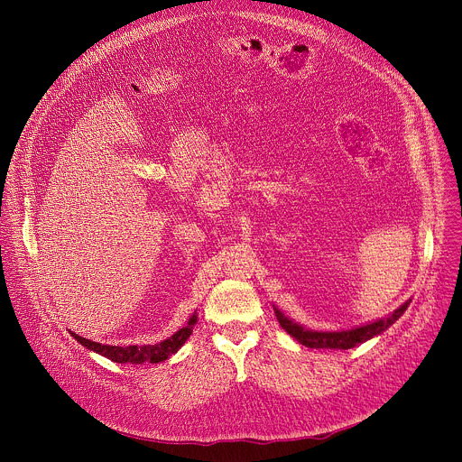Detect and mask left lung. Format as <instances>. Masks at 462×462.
Masks as SVG:
<instances>
[{
    "instance_id": "8db88e82",
    "label": "left lung",
    "mask_w": 462,
    "mask_h": 462,
    "mask_svg": "<svg viewBox=\"0 0 462 462\" xmlns=\"http://www.w3.org/2000/svg\"><path fill=\"white\" fill-rule=\"evenodd\" d=\"M411 300L402 303L399 309H394L391 314L378 318L374 321L346 328V331H312V328H307L294 321L292 318L285 316L278 307H274L276 318L280 325L285 328V331L296 338L301 346L310 347V349H353L378 335H382L385 328H389L394 321H397L408 309Z\"/></svg>"
}]
</instances>
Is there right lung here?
I'll return each mask as SVG.
<instances>
[{
	"instance_id": "right-lung-1",
	"label": "right lung",
	"mask_w": 462,
	"mask_h": 462,
	"mask_svg": "<svg viewBox=\"0 0 462 462\" xmlns=\"http://www.w3.org/2000/svg\"><path fill=\"white\" fill-rule=\"evenodd\" d=\"M197 323V312H193L188 319V323L179 328V331L175 335H171L170 338L159 342V344H148V346H104V344H98V342H91L80 335H75L73 331L71 337L80 342L86 349L93 351V353H98L106 358H109L111 362H116V364H159V362H164L166 358H170L171 355H175L182 346L184 342L189 338L191 331H193V325Z\"/></svg>"
}]
</instances>
